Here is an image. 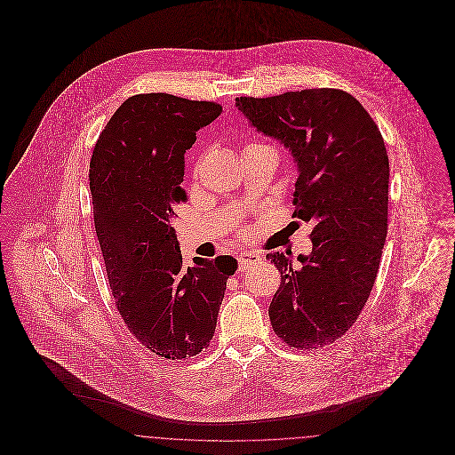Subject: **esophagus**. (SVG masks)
<instances>
[{
    "label": "esophagus",
    "mask_w": 455,
    "mask_h": 455,
    "mask_svg": "<svg viewBox=\"0 0 455 455\" xmlns=\"http://www.w3.org/2000/svg\"><path fill=\"white\" fill-rule=\"evenodd\" d=\"M260 256L256 252H242L238 256V267L243 271V269H249L252 267L254 264H259Z\"/></svg>",
    "instance_id": "obj_1"
}]
</instances>
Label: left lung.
<instances>
[{"label": "left lung", "mask_w": 455, "mask_h": 455, "mask_svg": "<svg viewBox=\"0 0 455 455\" xmlns=\"http://www.w3.org/2000/svg\"><path fill=\"white\" fill-rule=\"evenodd\" d=\"M240 114L280 141L298 170L294 217L312 222L308 256L271 252L282 275L269 303L278 338L296 348L332 343L373 289L387 236L389 157L364 107L339 89L236 98Z\"/></svg>", "instance_id": "1"}]
</instances>
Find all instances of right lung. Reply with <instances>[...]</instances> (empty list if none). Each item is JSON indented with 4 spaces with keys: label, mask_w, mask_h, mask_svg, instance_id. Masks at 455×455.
<instances>
[{
    "label": "right lung",
    "mask_w": 455,
    "mask_h": 455,
    "mask_svg": "<svg viewBox=\"0 0 455 455\" xmlns=\"http://www.w3.org/2000/svg\"><path fill=\"white\" fill-rule=\"evenodd\" d=\"M222 107L150 92L112 116L89 166L94 226L117 310L154 354L186 359L213 338L231 256L186 267L172 220L188 201L186 150Z\"/></svg>",
    "instance_id": "add662e5"
}]
</instances>
